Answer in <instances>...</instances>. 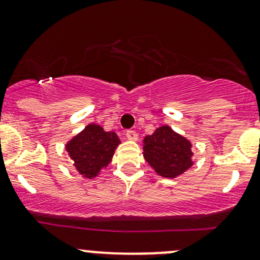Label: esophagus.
<instances>
[{"label":"esophagus","instance_id":"obj_1","mask_svg":"<svg viewBox=\"0 0 260 260\" xmlns=\"http://www.w3.org/2000/svg\"><path fill=\"white\" fill-rule=\"evenodd\" d=\"M125 137H127V139H129V141L136 142L138 139V135L136 131H127L125 132Z\"/></svg>","mask_w":260,"mask_h":260}]
</instances>
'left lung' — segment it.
<instances>
[{
    "label": "left lung",
    "mask_w": 260,
    "mask_h": 260,
    "mask_svg": "<svg viewBox=\"0 0 260 260\" xmlns=\"http://www.w3.org/2000/svg\"><path fill=\"white\" fill-rule=\"evenodd\" d=\"M143 157L160 177L173 179L192 168V142L169 125L158 127L143 139Z\"/></svg>",
    "instance_id": "obj_1"
}]
</instances>
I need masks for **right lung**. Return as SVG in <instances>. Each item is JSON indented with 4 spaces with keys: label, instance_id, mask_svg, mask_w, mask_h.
<instances>
[{
    "label": "right lung",
    "instance_id": "obj_1",
    "mask_svg": "<svg viewBox=\"0 0 260 260\" xmlns=\"http://www.w3.org/2000/svg\"><path fill=\"white\" fill-rule=\"evenodd\" d=\"M119 144L121 139L116 132H106L100 124L89 123L64 144V148L76 171L83 178L93 179L111 163Z\"/></svg>",
    "mask_w": 260,
    "mask_h": 260
}]
</instances>
